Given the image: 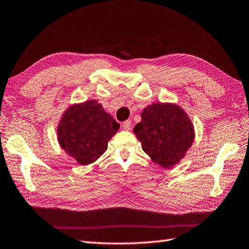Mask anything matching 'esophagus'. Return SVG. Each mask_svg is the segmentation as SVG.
I'll return each mask as SVG.
<instances>
[{
	"instance_id": "1",
	"label": "esophagus",
	"mask_w": 249,
	"mask_h": 249,
	"mask_svg": "<svg viewBox=\"0 0 249 249\" xmlns=\"http://www.w3.org/2000/svg\"><path fill=\"white\" fill-rule=\"evenodd\" d=\"M122 126H123V128L125 130H130V128H131V121L127 120V121L123 122V124H122Z\"/></svg>"
}]
</instances>
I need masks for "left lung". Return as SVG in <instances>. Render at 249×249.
I'll use <instances>...</instances> for the list:
<instances>
[{
  "instance_id": "1",
  "label": "left lung",
  "mask_w": 249,
  "mask_h": 249,
  "mask_svg": "<svg viewBox=\"0 0 249 249\" xmlns=\"http://www.w3.org/2000/svg\"><path fill=\"white\" fill-rule=\"evenodd\" d=\"M134 133L149 158L164 168L175 166L186 157L196 138L194 125L187 112L170 102H154L145 107Z\"/></svg>"
}]
</instances>
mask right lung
Returning a JSON list of instances; mask_svg holds the SVG:
<instances>
[{"mask_svg": "<svg viewBox=\"0 0 249 249\" xmlns=\"http://www.w3.org/2000/svg\"><path fill=\"white\" fill-rule=\"evenodd\" d=\"M120 124L95 99L69 106L57 126L61 149L79 165L96 162L118 133Z\"/></svg>", "mask_w": 249, "mask_h": 249, "instance_id": "1", "label": "right lung"}]
</instances>
